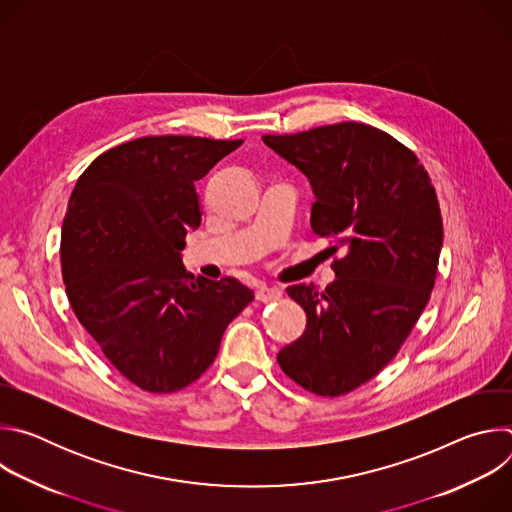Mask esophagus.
Returning <instances> with one entry per match:
<instances>
[{"instance_id": "obj_1", "label": "esophagus", "mask_w": 512, "mask_h": 512, "mask_svg": "<svg viewBox=\"0 0 512 512\" xmlns=\"http://www.w3.org/2000/svg\"><path fill=\"white\" fill-rule=\"evenodd\" d=\"M257 300L259 302H263V304H269V302H277L279 298H281V289H277V287H267V285H261L259 289H257Z\"/></svg>"}]
</instances>
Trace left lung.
Wrapping results in <instances>:
<instances>
[{
  "instance_id": "left-lung-1",
  "label": "left lung",
  "mask_w": 512,
  "mask_h": 512,
  "mask_svg": "<svg viewBox=\"0 0 512 512\" xmlns=\"http://www.w3.org/2000/svg\"><path fill=\"white\" fill-rule=\"evenodd\" d=\"M263 143L314 190L312 229L334 239L336 279L287 287L308 318L277 354L304 389L338 397L371 381L397 354L425 310L442 253L435 190L417 156L389 133L346 121Z\"/></svg>"
}]
</instances>
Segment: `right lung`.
Segmentation results:
<instances>
[{"mask_svg": "<svg viewBox=\"0 0 512 512\" xmlns=\"http://www.w3.org/2000/svg\"><path fill=\"white\" fill-rule=\"evenodd\" d=\"M241 143L139 137L101 154L70 194L60 237L68 302L107 360L143 391L194 383L253 300L235 277H194L180 253L202 221L194 184Z\"/></svg>", "mask_w": 512, "mask_h": 512, "instance_id": "right-lung-1", "label": "right lung"}]
</instances>
